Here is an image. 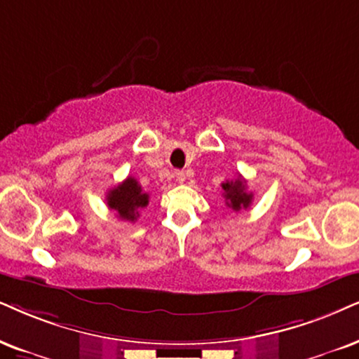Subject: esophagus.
<instances>
[{
  "instance_id": "34e87169",
  "label": "esophagus",
  "mask_w": 359,
  "mask_h": 359,
  "mask_svg": "<svg viewBox=\"0 0 359 359\" xmlns=\"http://www.w3.org/2000/svg\"><path fill=\"white\" fill-rule=\"evenodd\" d=\"M175 179H177V182H179V184L185 182V172L184 170H175Z\"/></svg>"
}]
</instances>
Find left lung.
Wrapping results in <instances>:
<instances>
[{
    "label": "left lung",
    "mask_w": 359,
    "mask_h": 359,
    "mask_svg": "<svg viewBox=\"0 0 359 359\" xmlns=\"http://www.w3.org/2000/svg\"><path fill=\"white\" fill-rule=\"evenodd\" d=\"M222 190H224L226 207H230L232 210L238 212L250 207L253 194L247 190V180L242 175H238L235 180H225L222 184Z\"/></svg>",
    "instance_id": "8db88e82"
}]
</instances>
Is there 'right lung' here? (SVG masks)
Returning a JSON list of instances; mask_svg holds the SVG:
<instances>
[{
    "label": "right lung",
    "mask_w": 359,
    "mask_h": 359,
    "mask_svg": "<svg viewBox=\"0 0 359 359\" xmlns=\"http://www.w3.org/2000/svg\"><path fill=\"white\" fill-rule=\"evenodd\" d=\"M106 201L109 208L114 210L119 219L135 222L140 208L147 207L149 194L144 192L134 177H127L124 182L109 190Z\"/></svg>",
    "instance_id": "right-lung-1"
}]
</instances>
